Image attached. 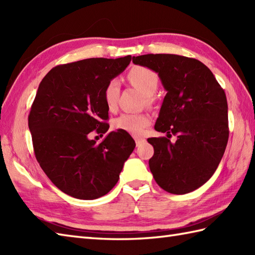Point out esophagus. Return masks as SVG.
I'll return each mask as SVG.
<instances>
[{
	"label": "esophagus",
	"mask_w": 255,
	"mask_h": 255,
	"mask_svg": "<svg viewBox=\"0 0 255 255\" xmlns=\"http://www.w3.org/2000/svg\"><path fill=\"white\" fill-rule=\"evenodd\" d=\"M134 141H136L137 145H140L141 143L145 142V139L141 138V137H134Z\"/></svg>",
	"instance_id": "1"
}]
</instances>
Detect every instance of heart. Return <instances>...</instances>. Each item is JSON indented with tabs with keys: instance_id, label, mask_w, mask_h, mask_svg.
Here are the masks:
<instances>
[{
	"instance_id": "b5f03b06",
	"label": "heart",
	"mask_w": 255,
	"mask_h": 255,
	"mask_svg": "<svg viewBox=\"0 0 255 255\" xmlns=\"http://www.w3.org/2000/svg\"><path fill=\"white\" fill-rule=\"evenodd\" d=\"M128 80L132 85L136 86L142 93L151 99L159 85V77L153 70L145 67H136L133 68L130 72L128 73ZM119 91L118 80L113 79L108 82L104 89V101L107 108L110 111L116 110ZM150 124V117L147 114H131V113H124L121 116H118L114 121V127L119 130L127 131L129 133L138 134L143 130Z\"/></svg>"
}]
</instances>
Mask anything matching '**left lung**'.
<instances>
[{"instance_id": "8db88e82", "label": "left lung", "mask_w": 255, "mask_h": 255, "mask_svg": "<svg viewBox=\"0 0 255 255\" xmlns=\"http://www.w3.org/2000/svg\"><path fill=\"white\" fill-rule=\"evenodd\" d=\"M132 62L159 74L166 90L154 129L177 136L149 138L154 154L149 160L155 182L164 191L182 195L213 176L229 138L228 104L213 72L194 58L149 53Z\"/></svg>"}]
</instances>
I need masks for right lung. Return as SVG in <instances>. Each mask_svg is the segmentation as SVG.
<instances>
[{
  "mask_svg": "<svg viewBox=\"0 0 255 255\" xmlns=\"http://www.w3.org/2000/svg\"><path fill=\"white\" fill-rule=\"evenodd\" d=\"M131 61L91 58L52 68L42 79L28 115L32 147L40 167L61 192L79 199L104 196L118 182L136 143L127 131L90 140L110 125L104 89Z\"/></svg>",
  "mask_w": 255,
  "mask_h": 255,
  "instance_id": "obj_1",
  "label": "right lung"
}]
</instances>
